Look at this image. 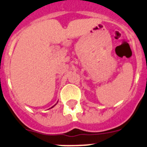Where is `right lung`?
Masks as SVG:
<instances>
[{
	"instance_id": "obj_1",
	"label": "right lung",
	"mask_w": 147,
	"mask_h": 147,
	"mask_svg": "<svg viewBox=\"0 0 147 147\" xmlns=\"http://www.w3.org/2000/svg\"><path fill=\"white\" fill-rule=\"evenodd\" d=\"M54 106H55V105H54ZM54 106H53V107H54ZM53 107H51V108H53Z\"/></svg>"
}]
</instances>
